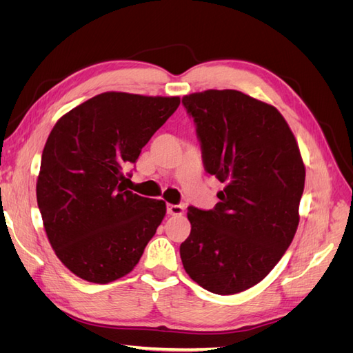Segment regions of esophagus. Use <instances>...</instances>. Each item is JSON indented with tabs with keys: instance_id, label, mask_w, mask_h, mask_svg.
Returning <instances> with one entry per match:
<instances>
[{
	"instance_id": "1",
	"label": "esophagus",
	"mask_w": 353,
	"mask_h": 353,
	"mask_svg": "<svg viewBox=\"0 0 353 353\" xmlns=\"http://www.w3.org/2000/svg\"><path fill=\"white\" fill-rule=\"evenodd\" d=\"M166 210H168V215H183V213H184V206H181V205H168Z\"/></svg>"
}]
</instances>
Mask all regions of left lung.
Listing matches in <instances>:
<instances>
[{"label": "left lung", "instance_id": "left-lung-1", "mask_svg": "<svg viewBox=\"0 0 353 353\" xmlns=\"http://www.w3.org/2000/svg\"><path fill=\"white\" fill-rule=\"evenodd\" d=\"M206 172L225 184L210 210L190 206L179 253L190 279L236 294L261 283L283 258L299 225L305 165L274 105L236 90L188 94Z\"/></svg>", "mask_w": 353, "mask_h": 353}]
</instances>
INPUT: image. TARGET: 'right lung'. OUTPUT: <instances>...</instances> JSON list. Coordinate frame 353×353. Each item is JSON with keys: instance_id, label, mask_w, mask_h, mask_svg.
I'll list each match as a JSON object with an SVG mask.
<instances>
[{"instance_id": "obj_1", "label": "right lung", "mask_w": 353, "mask_h": 353, "mask_svg": "<svg viewBox=\"0 0 353 353\" xmlns=\"http://www.w3.org/2000/svg\"><path fill=\"white\" fill-rule=\"evenodd\" d=\"M178 105L179 97L109 91L63 114L50 132L37 201L51 248L79 279H122L156 234L165 201L126 190L122 168Z\"/></svg>"}]
</instances>
